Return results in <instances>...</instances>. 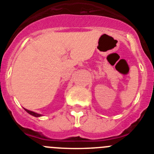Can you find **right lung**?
<instances>
[{"instance_id":"add662e5","label":"right lung","mask_w":154,"mask_h":154,"mask_svg":"<svg viewBox=\"0 0 154 154\" xmlns=\"http://www.w3.org/2000/svg\"><path fill=\"white\" fill-rule=\"evenodd\" d=\"M24 110H25L27 112H28L30 115L33 116H35V117H40V116H42V114H39V113H37V112H32V111H30V110L26 109H24Z\"/></svg>"}]
</instances>
